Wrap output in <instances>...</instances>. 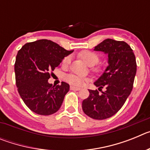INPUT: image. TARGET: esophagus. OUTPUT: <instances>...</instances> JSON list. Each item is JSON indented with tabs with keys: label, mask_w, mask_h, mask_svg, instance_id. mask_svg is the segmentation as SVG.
Masks as SVG:
<instances>
[{
	"label": "esophagus",
	"mask_w": 150,
	"mask_h": 150,
	"mask_svg": "<svg viewBox=\"0 0 150 150\" xmlns=\"http://www.w3.org/2000/svg\"><path fill=\"white\" fill-rule=\"evenodd\" d=\"M71 90H74V91H79V90H80V88H78V87H75V86H71Z\"/></svg>",
	"instance_id": "esophagus-1"
}]
</instances>
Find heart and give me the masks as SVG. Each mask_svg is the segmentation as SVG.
<instances>
[{"instance_id": "heart-1", "label": "heart", "mask_w": 150, "mask_h": 150, "mask_svg": "<svg viewBox=\"0 0 150 150\" xmlns=\"http://www.w3.org/2000/svg\"><path fill=\"white\" fill-rule=\"evenodd\" d=\"M79 56L81 57L83 61L89 66L95 65V64L98 63L100 60V58H99L98 54L93 52L88 51V50H85V51L81 52L79 53ZM70 62H71V57L70 56L64 57L63 61H62V64L64 66L68 65ZM100 71H101V68L100 67H96L92 68V71H94L95 73H99L100 72ZM65 79L70 84L75 86H81L85 81L84 78L76 75V74H68V75L66 76Z\"/></svg>"}]
</instances>
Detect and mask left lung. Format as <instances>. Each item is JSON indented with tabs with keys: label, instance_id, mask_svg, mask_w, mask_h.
<instances>
[{
	"label": "left lung",
	"instance_id": "left-lung-1",
	"mask_svg": "<svg viewBox=\"0 0 150 150\" xmlns=\"http://www.w3.org/2000/svg\"><path fill=\"white\" fill-rule=\"evenodd\" d=\"M95 51L108 55V66L94 84L98 90H89L83 100V112L94 120L108 119L120 110L131 94L137 72L133 50L124 41L106 39L95 47Z\"/></svg>",
	"mask_w": 150,
	"mask_h": 150
}]
</instances>
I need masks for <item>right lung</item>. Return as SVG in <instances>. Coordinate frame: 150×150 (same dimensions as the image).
<instances>
[{"mask_svg":"<svg viewBox=\"0 0 150 150\" xmlns=\"http://www.w3.org/2000/svg\"><path fill=\"white\" fill-rule=\"evenodd\" d=\"M74 50H66L48 40L28 43L18 50L15 62L16 83L24 103L31 111L49 116L60 109L70 89L67 83H48L55 67Z\"/></svg>","mask_w":150,"mask_h":150,"instance_id":"add662e5","label":"right lung"}]
</instances>
